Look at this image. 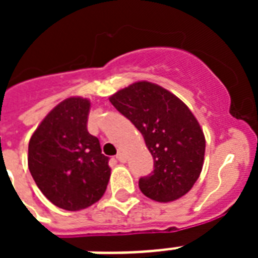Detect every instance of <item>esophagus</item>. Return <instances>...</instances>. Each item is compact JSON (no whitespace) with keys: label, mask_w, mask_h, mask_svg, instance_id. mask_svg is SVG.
Instances as JSON below:
<instances>
[{"label":"esophagus","mask_w":258,"mask_h":258,"mask_svg":"<svg viewBox=\"0 0 258 258\" xmlns=\"http://www.w3.org/2000/svg\"><path fill=\"white\" fill-rule=\"evenodd\" d=\"M116 159H117V161H119V162H121V163H124V162L127 161V158H125V155H124V154H123V153H119V154H117V155H116Z\"/></svg>","instance_id":"1"}]
</instances>
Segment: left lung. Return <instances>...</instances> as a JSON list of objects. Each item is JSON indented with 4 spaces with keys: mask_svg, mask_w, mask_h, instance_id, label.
Wrapping results in <instances>:
<instances>
[{
    "mask_svg": "<svg viewBox=\"0 0 258 258\" xmlns=\"http://www.w3.org/2000/svg\"><path fill=\"white\" fill-rule=\"evenodd\" d=\"M145 138L154 171L139 179L146 197L171 202L191 190L204 166L205 135L183 101L149 82L134 83L109 97Z\"/></svg>",
    "mask_w": 258,
    "mask_h": 258,
    "instance_id": "1",
    "label": "left lung"
}]
</instances>
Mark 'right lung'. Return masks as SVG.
<instances>
[{
    "instance_id": "add662e5",
    "label": "right lung",
    "mask_w": 258,
    "mask_h": 258,
    "mask_svg": "<svg viewBox=\"0 0 258 258\" xmlns=\"http://www.w3.org/2000/svg\"><path fill=\"white\" fill-rule=\"evenodd\" d=\"M88 99L68 97L50 111L29 141L28 167L41 192L57 208L86 209L108 184V157L87 130Z\"/></svg>"
}]
</instances>
